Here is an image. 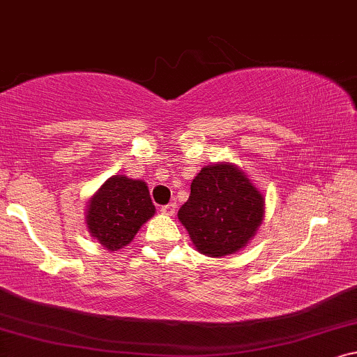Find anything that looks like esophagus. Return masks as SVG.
I'll list each match as a JSON object with an SVG mask.
<instances>
[{"label":"esophagus","mask_w":357,"mask_h":357,"mask_svg":"<svg viewBox=\"0 0 357 357\" xmlns=\"http://www.w3.org/2000/svg\"><path fill=\"white\" fill-rule=\"evenodd\" d=\"M174 212H176V204L172 202L168 205H163L162 207V213L163 215H168V217H172V215H174Z\"/></svg>","instance_id":"esophagus-1"}]
</instances>
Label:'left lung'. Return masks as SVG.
<instances>
[{
    "mask_svg": "<svg viewBox=\"0 0 357 357\" xmlns=\"http://www.w3.org/2000/svg\"><path fill=\"white\" fill-rule=\"evenodd\" d=\"M195 248L208 257L238 252L264 218V195L229 163L200 169L178 212Z\"/></svg>",
    "mask_w": 357,
    "mask_h": 357,
    "instance_id": "1",
    "label": "left lung"
}]
</instances>
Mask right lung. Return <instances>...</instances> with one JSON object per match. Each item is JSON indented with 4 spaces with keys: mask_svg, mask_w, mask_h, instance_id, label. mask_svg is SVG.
Instances as JSON below:
<instances>
[{
    "mask_svg": "<svg viewBox=\"0 0 357 357\" xmlns=\"http://www.w3.org/2000/svg\"><path fill=\"white\" fill-rule=\"evenodd\" d=\"M155 205L144 181L109 178L87 207L89 231L108 250H118L134 239L142 225L153 217Z\"/></svg>",
    "mask_w": 357,
    "mask_h": 357,
    "instance_id": "obj_1",
    "label": "right lung"
}]
</instances>
